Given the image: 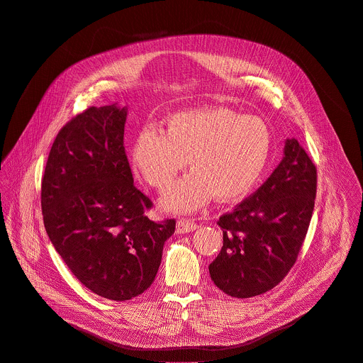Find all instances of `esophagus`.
Instances as JSON below:
<instances>
[{"label": "esophagus", "instance_id": "obj_1", "mask_svg": "<svg viewBox=\"0 0 363 363\" xmlns=\"http://www.w3.org/2000/svg\"><path fill=\"white\" fill-rule=\"evenodd\" d=\"M199 226L193 222V220H189V219H180L177 220V226H176V232L180 233V235H184V233H190V232H194Z\"/></svg>", "mask_w": 363, "mask_h": 363}]
</instances>
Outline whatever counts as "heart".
<instances>
[{
	"label": "heart",
	"mask_w": 363,
	"mask_h": 363,
	"mask_svg": "<svg viewBox=\"0 0 363 363\" xmlns=\"http://www.w3.org/2000/svg\"><path fill=\"white\" fill-rule=\"evenodd\" d=\"M272 152V133L256 116L208 106L167 117L163 133L143 128L130 150L133 172L157 191L166 211L191 213L214 196L217 201L243 199L260 179Z\"/></svg>",
	"instance_id": "b5f03b06"
}]
</instances>
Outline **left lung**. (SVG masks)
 Returning a JSON list of instances; mask_svg holds the SVG:
<instances>
[{
	"label": "left lung",
	"mask_w": 363,
	"mask_h": 363,
	"mask_svg": "<svg viewBox=\"0 0 363 363\" xmlns=\"http://www.w3.org/2000/svg\"><path fill=\"white\" fill-rule=\"evenodd\" d=\"M316 196V167L296 138H286L270 177L217 225L223 247L210 263L214 284L232 298L262 295L295 264Z\"/></svg>",
	"instance_id": "8db88e82"
}]
</instances>
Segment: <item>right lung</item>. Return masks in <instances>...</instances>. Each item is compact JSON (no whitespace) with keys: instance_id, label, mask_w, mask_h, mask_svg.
Listing matches in <instances>:
<instances>
[{"instance_id":"obj_1","label":"right lung","mask_w":363,"mask_h":363,"mask_svg":"<svg viewBox=\"0 0 363 363\" xmlns=\"http://www.w3.org/2000/svg\"><path fill=\"white\" fill-rule=\"evenodd\" d=\"M127 107H90L57 134L48 155L41 208L47 235L68 269L96 295L130 301L152 286L173 219L144 214L124 152Z\"/></svg>"}]
</instances>
